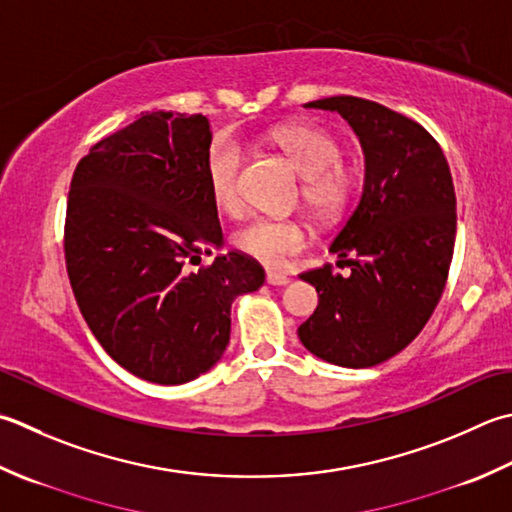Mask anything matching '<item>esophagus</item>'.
<instances>
[{"mask_svg": "<svg viewBox=\"0 0 512 512\" xmlns=\"http://www.w3.org/2000/svg\"><path fill=\"white\" fill-rule=\"evenodd\" d=\"M266 282L270 286H286V284H290V277L286 273H277V270H268Z\"/></svg>", "mask_w": 512, "mask_h": 512, "instance_id": "esophagus-1", "label": "esophagus"}]
</instances>
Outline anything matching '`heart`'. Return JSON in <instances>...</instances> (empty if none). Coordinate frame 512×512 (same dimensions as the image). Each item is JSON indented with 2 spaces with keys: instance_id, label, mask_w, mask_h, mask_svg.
<instances>
[{
  "instance_id": "b5f03b06",
  "label": "heart",
  "mask_w": 512,
  "mask_h": 512,
  "mask_svg": "<svg viewBox=\"0 0 512 512\" xmlns=\"http://www.w3.org/2000/svg\"><path fill=\"white\" fill-rule=\"evenodd\" d=\"M275 142L306 177V202L322 215L339 213L353 190V177L339 166L337 139L317 126L290 124L277 130ZM242 168L244 148L230 135H219L206 153V184L213 204L226 215H237L244 206ZM235 246L257 262L279 266L306 246V228L293 219L255 217L235 235Z\"/></svg>"
}]
</instances>
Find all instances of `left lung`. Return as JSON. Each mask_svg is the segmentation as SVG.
I'll use <instances>...</instances> for the list:
<instances>
[{
  "label": "left lung",
  "mask_w": 512,
  "mask_h": 512,
  "mask_svg": "<svg viewBox=\"0 0 512 512\" xmlns=\"http://www.w3.org/2000/svg\"><path fill=\"white\" fill-rule=\"evenodd\" d=\"M306 108L335 110L364 150V190L330 253L350 266L306 270L319 304L297 328L310 353L344 368H370L422 333L453 262L457 199L442 148L413 119L362 97H326Z\"/></svg>",
  "instance_id": "obj_1"
}]
</instances>
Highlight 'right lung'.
I'll return each mask as SVG.
<instances>
[{
	"label": "right lung",
	"mask_w": 512,
	"mask_h": 512,
	"mask_svg": "<svg viewBox=\"0 0 512 512\" xmlns=\"http://www.w3.org/2000/svg\"><path fill=\"white\" fill-rule=\"evenodd\" d=\"M213 142L204 115L146 113L97 142L70 182L64 253L88 328L115 362L175 386L222 359L230 304L264 284V268L224 246L206 184Z\"/></svg>",
	"instance_id": "add662e5"
}]
</instances>
